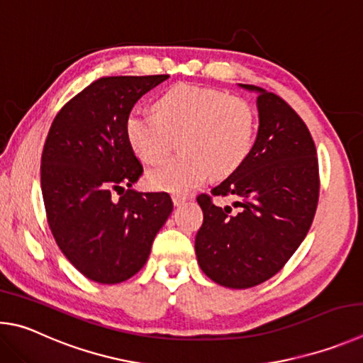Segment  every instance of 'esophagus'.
<instances>
[{
    "mask_svg": "<svg viewBox=\"0 0 363 363\" xmlns=\"http://www.w3.org/2000/svg\"><path fill=\"white\" fill-rule=\"evenodd\" d=\"M172 201H174V206L178 207L186 201V196L185 194H172Z\"/></svg>",
    "mask_w": 363,
    "mask_h": 363,
    "instance_id": "1",
    "label": "esophagus"
}]
</instances>
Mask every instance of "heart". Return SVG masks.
Returning <instances> with one entry per match:
<instances>
[{
    "instance_id": "heart-1",
    "label": "heart",
    "mask_w": 363,
    "mask_h": 363,
    "mask_svg": "<svg viewBox=\"0 0 363 363\" xmlns=\"http://www.w3.org/2000/svg\"><path fill=\"white\" fill-rule=\"evenodd\" d=\"M156 114L130 111L124 133L130 150L146 164L169 155L174 138L183 151L148 170L146 185L156 191L185 194L213 177L242 165L255 142L257 116L249 101L218 89L177 84L155 104Z\"/></svg>"
}]
</instances>
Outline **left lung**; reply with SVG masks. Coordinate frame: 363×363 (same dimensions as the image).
I'll list each match as a JSON object with an SVG mask.
<instances>
[{
	"instance_id": "obj_1",
	"label": "left lung",
	"mask_w": 363,
	"mask_h": 363,
	"mask_svg": "<svg viewBox=\"0 0 363 363\" xmlns=\"http://www.w3.org/2000/svg\"><path fill=\"white\" fill-rule=\"evenodd\" d=\"M258 94V133L240 167L199 194L204 223L196 234L201 269L228 289L268 281L306 238L319 201V162L306 124L279 95L252 84ZM213 195L237 199L232 209L213 204Z\"/></svg>"
}]
</instances>
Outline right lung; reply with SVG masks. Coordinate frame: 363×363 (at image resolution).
Instances as JSON below:
<instances>
[{"label":"right lung","instance_id":"1","mask_svg":"<svg viewBox=\"0 0 363 363\" xmlns=\"http://www.w3.org/2000/svg\"><path fill=\"white\" fill-rule=\"evenodd\" d=\"M167 78H100L63 105L49 129L41 156L48 223L68 262L94 282L137 274L174 211L167 193L132 189L143 167L124 133L138 99Z\"/></svg>","mask_w":363,"mask_h":363}]
</instances>
